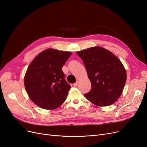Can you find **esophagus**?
Returning <instances> with one entry per match:
<instances>
[{"label":"esophagus","instance_id":"obj_1","mask_svg":"<svg viewBox=\"0 0 147 147\" xmlns=\"http://www.w3.org/2000/svg\"><path fill=\"white\" fill-rule=\"evenodd\" d=\"M78 83H79L78 81L76 82H75V83L74 84V86H77L78 84Z\"/></svg>","mask_w":147,"mask_h":147}]
</instances>
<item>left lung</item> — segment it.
<instances>
[{
	"label": "left lung",
	"mask_w": 147,
	"mask_h": 147,
	"mask_svg": "<svg viewBox=\"0 0 147 147\" xmlns=\"http://www.w3.org/2000/svg\"><path fill=\"white\" fill-rule=\"evenodd\" d=\"M83 60L91 83L86 98L97 106L112 105L121 96L126 81L123 64L112 53L95 47L77 53Z\"/></svg>",
	"instance_id": "obj_1"
}]
</instances>
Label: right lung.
I'll return each mask as SVG.
<instances>
[{"instance_id": "obj_1", "label": "right lung", "mask_w": 147, "mask_h": 147, "mask_svg": "<svg viewBox=\"0 0 147 147\" xmlns=\"http://www.w3.org/2000/svg\"><path fill=\"white\" fill-rule=\"evenodd\" d=\"M72 53L47 49L38 54L29 65L24 86L30 99L44 109H55L65 100L70 86L62 67Z\"/></svg>"}]
</instances>
